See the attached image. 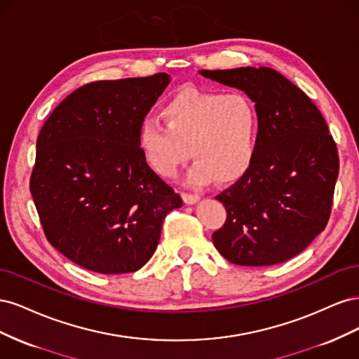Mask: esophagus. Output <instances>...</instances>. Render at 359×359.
<instances>
[{"label": "esophagus", "instance_id": "1", "mask_svg": "<svg viewBox=\"0 0 359 359\" xmlns=\"http://www.w3.org/2000/svg\"><path fill=\"white\" fill-rule=\"evenodd\" d=\"M182 194V199H184V202H186L187 205H193V203H196V202H199V196L198 194H191V193H181Z\"/></svg>", "mask_w": 359, "mask_h": 359}]
</instances>
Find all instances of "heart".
Wrapping results in <instances>:
<instances>
[{
  "instance_id": "1",
  "label": "heart",
  "mask_w": 359,
  "mask_h": 359,
  "mask_svg": "<svg viewBox=\"0 0 359 359\" xmlns=\"http://www.w3.org/2000/svg\"><path fill=\"white\" fill-rule=\"evenodd\" d=\"M163 118L166 126L148 118L139 128V148L158 175H175L189 154L187 180L196 187L215 178L235 182L252 168L259 112L248 95L182 88L163 106Z\"/></svg>"
}]
</instances>
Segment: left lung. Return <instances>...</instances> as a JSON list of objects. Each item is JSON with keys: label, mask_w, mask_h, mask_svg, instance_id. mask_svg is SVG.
<instances>
[{"label": "left lung", "mask_w": 359, "mask_h": 359, "mask_svg": "<svg viewBox=\"0 0 359 359\" xmlns=\"http://www.w3.org/2000/svg\"><path fill=\"white\" fill-rule=\"evenodd\" d=\"M244 91L259 112L252 168L220 201L227 212L212 243L229 262L268 266L299 255L327 226L339 177V153L307 94L269 67L201 70Z\"/></svg>", "instance_id": "8db88e82"}]
</instances>
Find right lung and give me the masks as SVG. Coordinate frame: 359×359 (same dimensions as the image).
Returning <instances> with one entry per match:
<instances>
[{"label":"right lung","instance_id":"1","mask_svg":"<svg viewBox=\"0 0 359 359\" xmlns=\"http://www.w3.org/2000/svg\"><path fill=\"white\" fill-rule=\"evenodd\" d=\"M169 82L157 73L86 83L40 130L29 191L48 241L82 268L140 269L166 214L182 205L139 148V128Z\"/></svg>","mask_w":359,"mask_h":359}]
</instances>
